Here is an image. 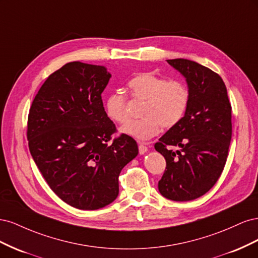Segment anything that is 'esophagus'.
<instances>
[{"label":"esophagus","instance_id":"esophagus-1","mask_svg":"<svg viewBox=\"0 0 258 258\" xmlns=\"http://www.w3.org/2000/svg\"><path fill=\"white\" fill-rule=\"evenodd\" d=\"M146 152H147V146H145L143 143H140L139 144V153L141 154V155H143Z\"/></svg>","mask_w":258,"mask_h":258}]
</instances>
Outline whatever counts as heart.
Returning a JSON list of instances; mask_svg holds the SVG:
<instances>
[{"instance_id": "obj_1", "label": "heart", "mask_w": 258, "mask_h": 258, "mask_svg": "<svg viewBox=\"0 0 258 258\" xmlns=\"http://www.w3.org/2000/svg\"><path fill=\"white\" fill-rule=\"evenodd\" d=\"M130 97L143 101V119L135 120L121 128V132L138 140L155 137L160 128L170 129L183 119L189 103V90L177 81L169 82L165 77L152 73H140L127 83ZM105 110L117 123L130 119L128 98L120 92H113L105 100Z\"/></svg>"}]
</instances>
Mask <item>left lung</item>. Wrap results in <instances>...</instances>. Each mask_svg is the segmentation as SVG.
<instances>
[{"label":"left lung","mask_w":258,"mask_h":258,"mask_svg":"<svg viewBox=\"0 0 258 258\" xmlns=\"http://www.w3.org/2000/svg\"><path fill=\"white\" fill-rule=\"evenodd\" d=\"M167 61L186 79L189 103L183 119L155 143L167 163L158 189L167 199L189 201L208 192L223 172L231 105L222 77L212 70L187 59Z\"/></svg>","instance_id":"left-lung-1"}]
</instances>
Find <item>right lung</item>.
<instances>
[{
    "label": "right lung",
    "instance_id": "1",
    "mask_svg": "<svg viewBox=\"0 0 258 258\" xmlns=\"http://www.w3.org/2000/svg\"><path fill=\"white\" fill-rule=\"evenodd\" d=\"M111 79L104 67L69 62L50 74L28 116L29 150L51 190L80 210H98L118 196L122 168L139 153L117 132L102 102Z\"/></svg>",
    "mask_w": 258,
    "mask_h": 258
}]
</instances>
